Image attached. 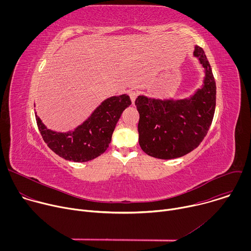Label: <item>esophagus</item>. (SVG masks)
<instances>
[{"instance_id":"obj_1","label":"esophagus","mask_w":251,"mask_h":251,"mask_svg":"<svg viewBox=\"0 0 251 251\" xmlns=\"http://www.w3.org/2000/svg\"><path fill=\"white\" fill-rule=\"evenodd\" d=\"M137 92L136 91H129V96H130V98H131V101H132V103H134L135 102V100H136V97H137Z\"/></svg>"}]
</instances>
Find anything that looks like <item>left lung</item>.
I'll return each instance as SVG.
<instances>
[{"label": "left lung", "instance_id": "8db88e82", "mask_svg": "<svg viewBox=\"0 0 251 251\" xmlns=\"http://www.w3.org/2000/svg\"><path fill=\"white\" fill-rule=\"evenodd\" d=\"M194 55L204 69L202 85L184 99H155L139 95V144L151 157L170 160L195 150L205 137L216 109L217 86L210 64L201 48Z\"/></svg>", "mask_w": 251, "mask_h": 251}]
</instances>
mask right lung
<instances>
[{
	"label": "right lung",
	"mask_w": 251,
	"mask_h": 251,
	"mask_svg": "<svg viewBox=\"0 0 251 251\" xmlns=\"http://www.w3.org/2000/svg\"><path fill=\"white\" fill-rule=\"evenodd\" d=\"M130 105L127 94L107 98L81 125L65 133L48 129L37 113L35 120L44 141L56 155L68 161L87 162L107 150L122 112Z\"/></svg>",
	"instance_id": "obj_1"
}]
</instances>
